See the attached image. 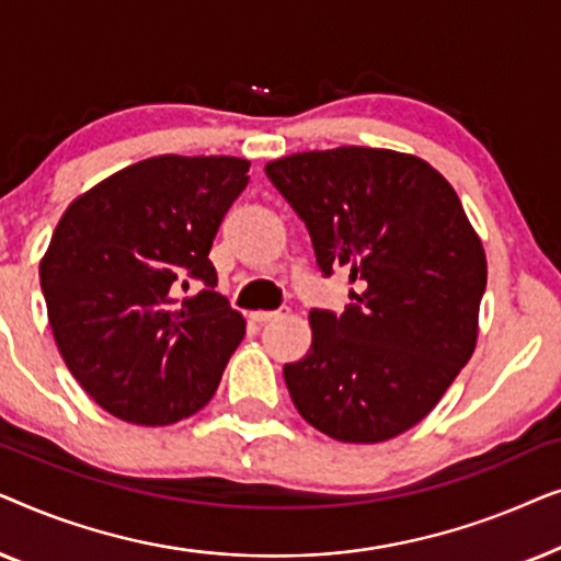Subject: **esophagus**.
Wrapping results in <instances>:
<instances>
[{
    "label": "esophagus",
    "mask_w": 561,
    "mask_h": 561,
    "mask_svg": "<svg viewBox=\"0 0 561 561\" xmlns=\"http://www.w3.org/2000/svg\"><path fill=\"white\" fill-rule=\"evenodd\" d=\"M288 311H290L288 306H280V309H275V311H252V319H255L257 324H267V321L288 317Z\"/></svg>",
    "instance_id": "obj_1"
}]
</instances>
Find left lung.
<instances>
[{
    "label": "left lung",
    "instance_id": "8db88e82",
    "mask_svg": "<svg viewBox=\"0 0 561 561\" xmlns=\"http://www.w3.org/2000/svg\"><path fill=\"white\" fill-rule=\"evenodd\" d=\"M265 175L309 229L321 275L344 267L355 283L342 313L311 309V350L283 367L290 401L332 439H393L472 355L488 283L478 234L455 188L403 152H296Z\"/></svg>",
    "mask_w": 561,
    "mask_h": 561
}]
</instances>
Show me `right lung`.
<instances>
[{
	"mask_svg": "<svg viewBox=\"0 0 561 561\" xmlns=\"http://www.w3.org/2000/svg\"><path fill=\"white\" fill-rule=\"evenodd\" d=\"M248 171L242 158H148L60 217L41 263L50 329L112 416L175 424L217 390L244 319L214 290L209 250Z\"/></svg>",
	"mask_w": 561,
	"mask_h": 561,
	"instance_id": "obj_1",
	"label": "right lung"
}]
</instances>
